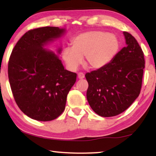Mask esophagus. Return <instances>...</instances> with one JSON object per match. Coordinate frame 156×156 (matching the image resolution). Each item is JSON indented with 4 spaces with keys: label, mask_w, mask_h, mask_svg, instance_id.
I'll return each mask as SVG.
<instances>
[{
    "label": "esophagus",
    "mask_w": 156,
    "mask_h": 156,
    "mask_svg": "<svg viewBox=\"0 0 156 156\" xmlns=\"http://www.w3.org/2000/svg\"><path fill=\"white\" fill-rule=\"evenodd\" d=\"M77 76L80 80H82V79L84 78V73H82V72H80V73L78 74Z\"/></svg>",
    "instance_id": "1"
}]
</instances>
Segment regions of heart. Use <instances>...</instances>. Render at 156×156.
<instances>
[{
  "mask_svg": "<svg viewBox=\"0 0 156 156\" xmlns=\"http://www.w3.org/2000/svg\"><path fill=\"white\" fill-rule=\"evenodd\" d=\"M72 47L63 50L62 58L70 69L74 70L82 62L92 69H101L108 65L119 52L120 43L116 35L93 30L76 35Z\"/></svg>",
  "mask_w": 156,
  "mask_h": 156,
  "instance_id": "1",
  "label": "heart"
}]
</instances>
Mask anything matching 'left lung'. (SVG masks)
I'll return each mask as SVG.
<instances>
[{
    "mask_svg": "<svg viewBox=\"0 0 156 156\" xmlns=\"http://www.w3.org/2000/svg\"><path fill=\"white\" fill-rule=\"evenodd\" d=\"M126 46L105 67L85 74L89 87L87 99L96 114L119 115L139 95L145 67L144 52L133 36L123 32Z\"/></svg>",
    "mask_w": 156,
    "mask_h": 156,
    "instance_id": "left-lung-1",
    "label": "left lung"
}]
</instances>
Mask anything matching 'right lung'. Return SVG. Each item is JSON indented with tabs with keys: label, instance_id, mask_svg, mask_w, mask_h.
Listing matches in <instances>:
<instances>
[{
	"label": "right lung",
	"instance_id": "obj_1",
	"mask_svg": "<svg viewBox=\"0 0 156 156\" xmlns=\"http://www.w3.org/2000/svg\"><path fill=\"white\" fill-rule=\"evenodd\" d=\"M65 28L31 30L18 40L8 62V78L15 101L30 118L49 121L65 108L68 93L76 74L65 69L58 55L45 48L61 37ZM62 48L57 49L60 54Z\"/></svg>",
	"mask_w": 156,
	"mask_h": 156
}]
</instances>
